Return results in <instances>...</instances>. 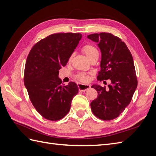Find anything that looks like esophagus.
<instances>
[{"label": "esophagus", "mask_w": 156, "mask_h": 156, "mask_svg": "<svg viewBox=\"0 0 156 156\" xmlns=\"http://www.w3.org/2000/svg\"><path fill=\"white\" fill-rule=\"evenodd\" d=\"M77 86L79 90L82 92H85L88 89L90 88V85H89V84H82L79 83L77 84Z\"/></svg>", "instance_id": "obj_1"}]
</instances>
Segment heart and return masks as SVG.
Segmentation results:
<instances>
[{"label":"heart","mask_w":156,"mask_h":156,"mask_svg":"<svg viewBox=\"0 0 156 156\" xmlns=\"http://www.w3.org/2000/svg\"><path fill=\"white\" fill-rule=\"evenodd\" d=\"M82 51L86 55V56L88 58L89 57V56L92 55L93 54L96 53H98V50L95 48V47L92 45H89V44L84 45L82 48ZM72 56H71V58H72ZM71 58H70V59H71ZM77 77L79 80H80V81H83V82L88 81V79H89L88 75L87 74H84V73H81V74L78 75Z\"/></svg>","instance_id":"b5f03b06"}]
</instances>
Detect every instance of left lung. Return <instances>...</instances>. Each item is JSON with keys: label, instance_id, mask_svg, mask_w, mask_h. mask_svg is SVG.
Masks as SVG:
<instances>
[{"label": "left lung", "instance_id": "left-lung-1", "mask_svg": "<svg viewBox=\"0 0 156 156\" xmlns=\"http://www.w3.org/2000/svg\"><path fill=\"white\" fill-rule=\"evenodd\" d=\"M87 37L97 42L101 52V70L97 79L111 81L108 88L92 86L97 90L98 97L91 102V109L98 119L111 120L129 104L137 87L133 57L124 42L111 33L92 34Z\"/></svg>", "mask_w": 156, "mask_h": 156}]
</instances>
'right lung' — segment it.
<instances>
[{
	"instance_id": "1",
	"label": "right lung",
	"mask_w": 156,
	"mask_h": 156,
	"mask_svg": "<svg viewBox=\"0 0 156 156\" xmlns=\"http://www.w3.org/2000/svg\"><path fill=\"white\" fill-rule=\"evenodd\" d=\"M81 37L79 33L49 35L37 42L27 56L25 85L33 106L47 120L57 121L64 118L78 93V87L73 82L62 85L58 74Z\"/></svg>"
}]
</instances>
